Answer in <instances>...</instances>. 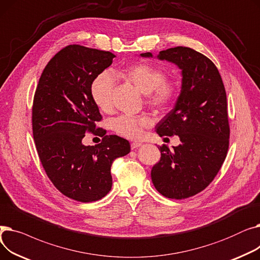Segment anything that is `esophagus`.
<instances>
[{
    "label": "esophagus",
    "instance_id": "1",
    "mask_svg": "<svg viewBox=\"0 0 260 260\" xmlns=\"http://www.w3.org/2000/svg\"><path fill=\"white\" fill-rule=\"evenodd\" d=\"M141 145H142V143H140V142H133V143L131 144V147H132V149H136V148L140 147Z\"/></svg>",
    "mask_w": 260,
    "mask_h": 260
}]
</instances>
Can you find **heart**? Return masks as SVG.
Segmentation results:
<instances>
[{
	"label": "heart",
	"instance_id": "1",
	"mask_svg": "<svg viewBox=\"0 0 260 260\" xmlns=\"http://www.w3.org/2000/svg\"><path fill=\"white\" fill-rule=\"evenodd\" d=\"M126 78L133 82L143 93L146 101L156 107H166L171 104L178 92V84L171 79H166V73L161 68L138 63L125 71ZM116 85V76L109 71H104L94 78L90 85L91 98L101 111L108 112L112 108L113 92ZM152 125L147 116L121 115L114 119L115 132L129 140L142 138L144 129Z\"/></svg>",
	"mask_w": 260,
	"mask_h": 260
}]
</instances>
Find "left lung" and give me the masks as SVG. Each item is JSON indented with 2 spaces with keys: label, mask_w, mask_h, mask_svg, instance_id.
Returning a JSON list of instances; mask_svg holds the SVG:
<instances>
[{
  "label": "left lung",
  "mask_w": 260,
  "mask_h": 260,
  "mask_svg": "<svg viewBox=\"0 0 260 260\" xmlns=\"http://www.w3.org/2000/svg\"><path fill=\"white\" fill-rule=\"evenodd\" d=\"M140 56L152 58L153 54ZM157 58L174 63L182 75L179 97L156 125L157 134L160 137L178 135L181 143L173 149L160 146L161 158L152 169V181L163 196L184 199L206 188L226 157V93L217 67L202 53L177 46L160 51Z\"/></svg>",
  "instance_id": "obj_1"
}]
</instances>
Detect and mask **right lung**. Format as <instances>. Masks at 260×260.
Listing matches in <instances>:
<instances>
[{
	"instance_id": "obj_1",
	"label": "right lung",
	"mask_w": 260,
	"mask_h": 260,
	"mask_svg": "<svg viewBox=\"0 0 260 260\" xmlns=\"http://www.w3.org/2000/svg\"><path fill=\"white\" fill-rule=\"evenodd\" d=\"M115 57L109 51L68 45L48 62L35 93L32 134L41 163L63 195L81 202L99 200L111 190L112 163L131 151L127 140L95 128L102 116L90 85ZM86 131L103 132V142L84 146Z\"/></svg>"
}]
</instances>
